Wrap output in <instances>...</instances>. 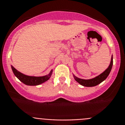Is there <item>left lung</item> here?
Instances as JSON below:
<instances>
[{"mask_svg": "<svg viewBox=\"0 0 125 125\" xmlns=\"http://www.w3.org/2000/svg\"><path fill=\"white\" fill-rule=\"evenodd\" d=\"M113 64V59L112 55L111 59V62H110L109 66L108 67V68L105 71H104L103 73H101L100 75H99L96 76V77H95L94 78L88 80L81 79V78H78V77H76V76L74 75L73 74V78H74V79L76 81H77L80 84L82 85V86L84 87H94L97 86V85L100 84L101 83H102V81H104V80L107 78V77L109 75L110 72H111V69H112Z\"/></svg>", "mask_w": 125, "mask_h": 125, "instance_id": "obj_1", "label": "left lung"}]
</instances>
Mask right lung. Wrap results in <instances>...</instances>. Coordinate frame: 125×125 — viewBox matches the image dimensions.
I'll use <instances>...</instances> for the list:
<instances>
[{
	"mask_svg": "<svg viewBox=\"0 0 125 125\" xmlns=\"http://www.w3.org/2000/svg\"><path fill=\"white\" fill-rule=\"evenodd\" d=\"M12 70L15 77L20 81H21L24 84L27 86H38L43 83L45 82L50 79L52 73V69L48 75H46L41 77H35V76H29L25 75L17 70L14 66L11 65Z\"/></svg>",
	"mask_w": 125,
	"mask_h": 125,
	"instance_id": "obj_1",
	"label": "right lung"
}]
</instances>
